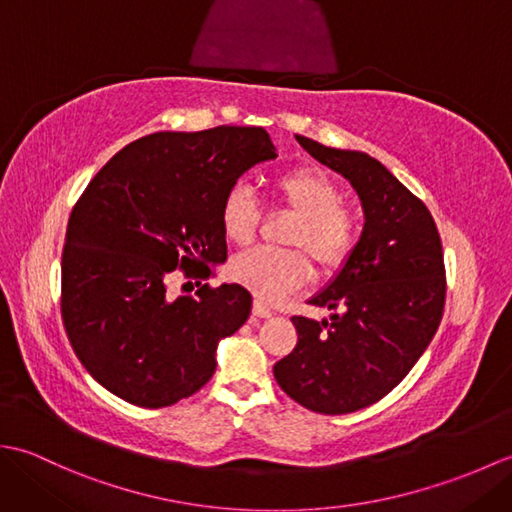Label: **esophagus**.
Listing matches in <instances>:
<instances>
[{"label":"esophagus","instance_id":"34e87169","mask_svg":"<svg viewBox=\"0 0 512 512\" xmlns=\"http://www.w3.org/2000/svg\"><path fill=\"white\" fill-rule=\"evenodd\" d=\"M253 314H255V317H262V319L273 317V308H270L264 299L257 297V299L253 301Z\"/></svg>","mask_w":512,"mask_h":512}]
</instances>
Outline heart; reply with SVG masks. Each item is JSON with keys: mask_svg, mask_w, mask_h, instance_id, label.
Returning a JSON list of instances; mask_svg holds the SVG:
<instances>
[{"mask_svg": "<svg viewBox=\"0 0 512 512\" xmlns=\"http://www.w3.org/2000/svg\"><path fill=\"white\" fill-rule=\"evenodd\" d=\"M273 198L299 215L288 235L297 248L257 246L231 259L228 275L262 299H279L301 288L312 275L307 250L323 275L341 270L361 239V217L345 204L328 171L314 165L292 167L273 182ZM262 222V206L246 184H233L220 202L222 233L233 244H248ZM302 250L299 251L298 248Z\"/></svg>", "mask_w": 512, "mask_h": 512, "instance_id": "obj_1", "label": "heart"}]
</instances>
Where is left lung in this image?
<instances>
[{
    "label": "left lung",
    "instance_id": "obj_1",
    "mask_svg": "<svg viewBox=\"0 0 512 512\" xmlns=\"http://www.w3.org/2000/svg\"><path fill=\"white\" fill-rule=\"evenodd\" d=\"M297 140L352 182L365 228L341 273L310 299L334 310L332 321L292 317L297 345L273 372L299 405L339 416L385 398L416 365L442 321L447 270L429 209L378 160Z\"/></svg>",
    "mask_w": 512,
    "mask_h": 512
}]
</instances>
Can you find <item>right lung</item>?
<instances>
[{
  "label": "right lung",
  "mask_w": 512,
  "mask_h": 512,
  "mask_svg": "<svg viewBox=\"0 0 512 512\" xmlns=\"http://www.w3.org/2000/svg\"><path fill=\"white\" fill-rule=\"evenodd\" d=\"M275 156L262 127L156 132L85 187L65 231L61 317L74 354L107 391L160 409L209 383L217 341L246 323L250 292L195 281V295L173 297L167 286L176 270L209 279V264L224 262V193Z\"/></svg>",
  "instance_id": "add662e5"
}]
</instances>
